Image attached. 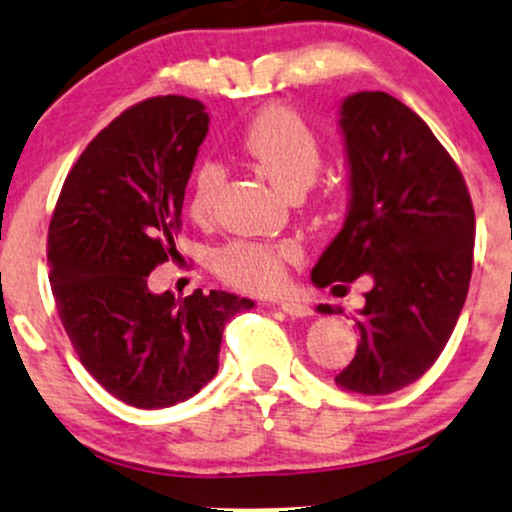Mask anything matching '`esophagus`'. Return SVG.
Segmentation results:
<instances>
[{
  "label": "esophagus",
  "mask_w": 512,
  "mask_h": 512,
  "mask_svg": "<svg viewBox=\"0 0 512 512\" xmlns=\"http://www.w3.org/2000/svg\"><path fill=\"white\" fill-rule=\"evenodd\" d=\"M280 309L285 311L287 316H297V318H304V316L314 314V309H311V306H306L302 302H290V299L280 302Z\"/></svg>",
  "instance_id": "1"
}]
</instances>
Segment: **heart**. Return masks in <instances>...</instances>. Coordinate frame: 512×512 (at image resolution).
Instances as JSON below:
<instances>
[{"label":"heart","mask_w":512,"mask_h":512,"mask_svg":"<svg viewBox=\"0 0 512 512\" xmlns=\"http://www.w3.org/2000/svg\"><path fill=\"white\" fill-rule=\"evenodd\" d=\"M237 143L244 158L287 196H299L309 189L323 165V146L316 129L287 105H270L256 112ZM222 184L225 167L218 160L198 162L189 191V210L196 218H208L213 213ZM297 254L292 242L237 239L215 251L213 268L237 290L270 292L285 282L287 263Z\"/></svg>","instance_id":"b5f03b06"}]
</instances>
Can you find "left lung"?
<instances>
[{
  "label": "left lung",
  "mask_w": 512,
  "mask_h": 512,
  "mask_svg": "<svg viewBox=\"0 0 512 512\" xmlns=\"http://www.w3.org/2000/svg\"><path fill=\"white\" fill-rule=\"evenodd\" d=\"M350 210L311 270L318 287L371 280L357 311L359 345L340 388L388 395L441 357L467 299L474 208L462 172L417 112L381 90L340 107ZM321 314H333L328 304Z\"/></svg>",
  "instance_id": "left-lung-1"
}]
</instances>
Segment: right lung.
Wrapping results in <instances>:
<instances>
[{
	"instance_id": "add662e5",
	"label": "right lung",
	"mask_w": 512,
	"mask_h": 512,
	"mask_svg": "<svg viewBox=\"0 0 512 512\" xmlns=\"http://www.w3.org/2000/svg\"><path fill=\"white\" fill-rule=\"evenodd\" d=\"M208 112L184 95L129 107L66 174L47 232L59 318L86 371L138 410L196 395L218 374L225 323L251 299L153 294L148 275L174 251L184 189Z\"/></svg>"
}]
</instances>
